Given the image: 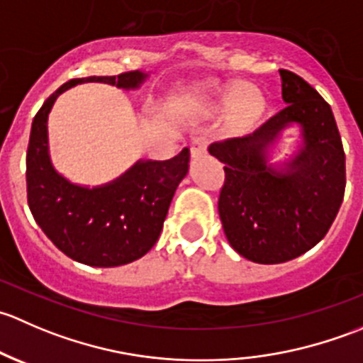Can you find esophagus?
I'll return each mask as SVG.
<instances>
[{
  "label": "esophagus",
  "mask_w": 363,
  "mask_h": 363,
  "mask_svg": "<svg viewBox=\"0 0 363 363\" xmlns=\"http://www.w3.org/2000/svg\"><path fill=\"white\" fill-rule=\"evenodd\" d=\"M191 149V158H200V156L207 155V140L205 138H195L189 145Z\"/></svg>",
  "instance_id": "34e87169"
}]
</instances>
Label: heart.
Masks as SVG:
<instances>
[{
    "label": "heart",
    "instance_id": "b5f03b06",
    "mask_svg": "<svg viewBox=\"0 0 363 363\" xmlns=\"http://www.w3.org/2000/svg\"><path fill=\"white\" fill-rule=\"evenodd\" d=\"M216 94L221 96L223 101H233V107H235L237 113L240 117H255L263 111V100L262 93L255 87H242V89H218Z\"/></svg>",
    "mask_w": 363,
    "mask_h": 363
}]
</instances>
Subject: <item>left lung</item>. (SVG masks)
I'll list each match as a JSON object with an SVG mask.
<instances>
[{"label":"left lung","mask_w":363,"mask_h":363,"mask_svg":"<svg viewBox=\"0 0 363 363\" xmlns=\"http://www.w3.org/2000/svg\"><path fill=\"white\" fill-rule=\"evenodd\" d=\"M286 107L246 137L208 145L225 163L218 202L230 246L255 263H284L316 246L346 188V156L330 105L302 77L279 69ZM299 144L279 162L284 135Z\"/></svg>","instance_id":"obj_1"}]
</instances>
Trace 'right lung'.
<instances>
[{
  "label": "right lung",
  "mask_w": 363,
  "mask_h": 363,
  "mask_svg": "<svg viewBox=\"0 0 363 363\" xmlns=\"http://www.w3.org/2000/svg\"><path fill=\"white\" fill-rule=\"evenodd\" d=\"M149 73L73 79L50 94L33 119L26 156L28 203L40 228L68 258L89 267H119L142 258L158 240L174 193L189 170V149L167 161L138 160L107 184L80 186L54 168L49 113L61 93L84 82L138 89Z\"/></svg>",
  "instance_id": "obj_1"
}]
</instances>
